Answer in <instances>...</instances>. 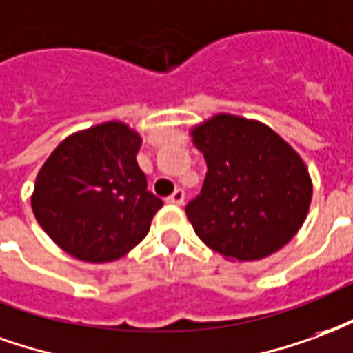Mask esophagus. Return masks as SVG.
Returning <instances> with one entry per match:
<instances>
[{"label":"esophagus","mask_w":353,"mask_h":353,"mask_svg":"<svg viewBox=\"0 0 353 353\" xmlns=\"http://www.w3.org/2000/svg\"><path fill=\"white\" fill-rule=\"evenodd\" d=\"M184 197H186L184 190L179 188V190H174L173 194L167 197V203H171V205H182V203H184Z\"/></svg>","instance_id":"obj_1"}]
</instances>
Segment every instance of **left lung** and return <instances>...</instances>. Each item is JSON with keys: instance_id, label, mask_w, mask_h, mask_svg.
<instances>
[{"instance_id": "left-lung-1", "label": "left lung", "mask_w": 353, "mask_h": 353, "mask_svg": "<svg viewBox=\"0 0 353 353\" xmlns=\"http://www.w3.org/2000/svg\"><path fill=\"white\" fill-rule=\"evenodd\" d=\"M192 135L207 176L186 216L203 243L239 261L267 258L290 243L312 199L299 154L265 123L233 114L210 118Z\"/></svg>"}]
</instances>
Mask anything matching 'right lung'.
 Returning a JSON list of instances; mask_svg holds the SVG:
<instances>
[{"label":"right lung","mask_w":353,"mask_h":353,"mask_svg":"<svg viewBox=\"0 0 353 353\" xmlns=\"http://www.w3.org/2000/svg\"><path fill=\"white\" fill-rule=\"evenodd\" d=\"M139 133L122 122L79 131L50 154L33 190V214L73 258H122L150 230L163 201L146 190L137 163Z\"/></svg>","instance_id":"right-lung-1"}]
</instances>
